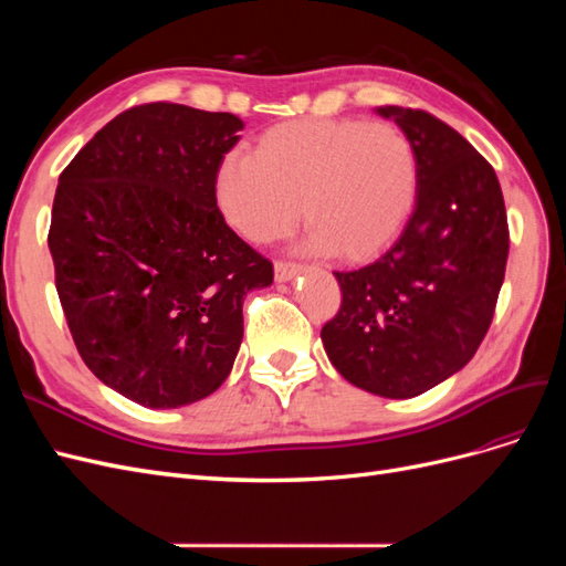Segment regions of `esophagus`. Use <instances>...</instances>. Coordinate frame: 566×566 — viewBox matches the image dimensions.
Wrapping results in <instances>:
<instances>
[{"mask_svg": "<svg viewBox=\"0 0 566 566\" xmlns=\"http://www.w3.org/2000/svg\"><path fill=\"white\" fill-rule=\"evenodd\" d=\"M273 273H276V281L279 283H285V281H293L297 273H300V264L295 262H276V266H273Z\"/></svg>", "mask_w": 566, "mask_h": 566, "instance_id": "34e87169", "label": "esophagus"}]
</instances>
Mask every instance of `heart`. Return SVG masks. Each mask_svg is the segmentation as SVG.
I'll return each mask as SVG.
<instances>
[{"instance_id": "obj_1", "label": "heart", "mask_w": 566, "mask_h": 566, "mask_svg": "<svg viewBox=\"0 0 566 566\" xmlns=\"http://www.w3.org/2000/svg\"><path fill=\"white\" fill-rule=\"evenodd\" d=\"M418 196V153L389 123L352 117L290 119L269 127L252 156L229 153L217 202L252 243L287 235L300 219L316 252L364 260L399 233Z\"/></svg>"}]
</instances>
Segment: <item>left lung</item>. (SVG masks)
I'll use <instances>...</instances> for the list:
<instances>
[{
    "instance_id": "1",
    "label": "left lung",
    "mask_w": 566,
    "mask_h": 566,
    "mask_svg": "<svg viewBox=\"0 0 566 566\" xmlns=\"http://www.w3.org/2000/svg\"><path fill=\"white\" fill-rule=\"evenodd\" d=\"M378 113L416 146V208L378 260L335 271L342 304L321 339L342 378L410 399L451 378L482 345L510 233L499 177L468 139L424 111Z\"/></svg>"
}]
</instances>
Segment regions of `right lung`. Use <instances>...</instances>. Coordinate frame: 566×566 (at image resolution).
I'll return each mask as SVG.
<instances>
[{"instance_id": "add662e5", "label": "right lung", "mask_w": 566, "mask_h": 566, "mask_svg": "<svg viewBox=\"0 0 566 566\" xmlns=\"http://www.w3.org/2000/svg\"><path fill=\"white\" fill-rule=\"evenodd\" d=\"M243 119L181 104L113 117L61 177L49 250L82 361L146 408L210 397L243 339V300L273 266L217 208Z\"/></svg>"}]
</instances>
